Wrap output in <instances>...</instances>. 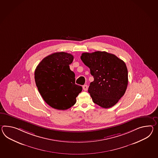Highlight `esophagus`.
Returning a JSON list of instances; mask_svg holds the SVG:
<instances>
[{
    "instance_id": "esophagus-1",
    "label": "esophagus",
    "mask_w": 158,
    "mask_h": 158,
    "mask_svg": "<svg viewBox=\"0 0 158 158\" xmlns=\"http://www.w3.org/2000/svg\"><path fill=\"white\" fill-rule=\"evenodd\" d=\"M88 88H89V87H88L87 85H85L83 86V89L85 91H87V90L88 89Z\"/></svg>"
}]
</instances>
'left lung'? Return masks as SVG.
Returning a JSON list of instances; mask_svg holds the SVG:
<instances>
[{"label": "left lung", "instance_id": "obj_1", "mask_svg": "<svg viewBox=\"0 0 158 158\" xmlns=\"http://www.w3.org/2000/svg\"><path fill=\"white\" fill-rule=\"evenodd\" d=\"M81 59L94 78L88 89L94 103L104 108L115 105L127 89L128 71L125 63L106 51L85 52Z\"/></svg>", "mask_w": 158, "mask_h": 158}]
</instances>
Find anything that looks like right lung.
Segmentation results:
<instances>
[{
  "instance_id": "right-lung-1",
  "label": "right lung",
  "mask_w": 158,
  "mask_h": 158,
  "mask_svg": "<svg viewBox=\"0 0 158 158\" xmlns=\"http://www.w3.org/2000/svg\"><path fill=\"white\" fill-rule=\"evenodd\" d=\"M73 56L64 52H55L44 58L35 71V81L39 92L51 107L60 110L75 104L82 91L75 84V73L69 69Z\"/></svg>"
}]
</instances>
